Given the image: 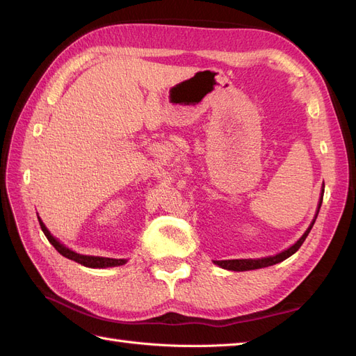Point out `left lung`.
<instances>
[{"label":"left lung","instance_id":"obj_1","mask_svg":"<svg viewBox=\"0 0 356 356\" xmlns=\"http://www.w3.org/2000/svg\"><path fill=\"white\" fill-rule=\"evenodd\" d=\"M322 197H324V190H322V195H321V200H319V207H318V212H319V208L322 204ZM318 212L315 215L314 221H312V224L309 225V229L305 232V234L301 236V238L291 246L288 248L286 251L277 254L275 257H267V258H258V260H222V261H213L215 264L221 266L222 268H227V270H233V272H245V270H254V268H261V267H268V266H273V264H277L281 263L284 260H286L288 257L293 255L294 252H297L300 250V246L303 245V242L306 241L307 234L310 233L312 227H314V224L316 221V217H318Z\"/></svg>","mask_w":356,"mask_h":356}]
</instances>
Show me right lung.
Returning <instances> with one entry per match:
<instances>
[{
	"label": "right lung",
	"instance_id": "1",
	"mask_svg": "<svg viewBox=\"0 0 356 356\" xmlns=\"http://www.w3.org/2000/svg\"><path fill=\"white\" fill-rule=\"evenodd\" d=\"M38 221H40V227L42 230V233L46 234L47 241L55 246V250L63 255L70 258V260H74L75 263H79L81 266H86V267H93V268H101V267H114V266H123L126 263V260H117V258H105V257H92V255H80L77 252H74L71 250H68L67 246L60 245L53 236L50 234V232L47 230V227L44 224H42V221L40 220L38 217Z\"/></svg>",
	"mask_w": 356,
	"mask_h": 356
}]
</instances>
